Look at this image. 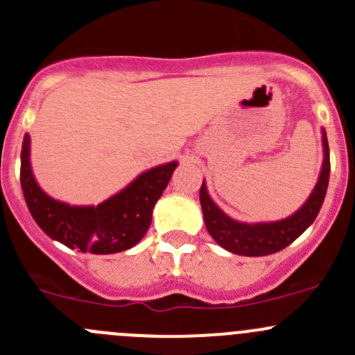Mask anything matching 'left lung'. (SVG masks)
Returning a JSON list of instances; mask_svg holds the SVG:
<instances>
[{
    "label": "left lung",
    "mask_w": 355,
    "mask_h": 355,
    "mask_svg": "<svg viewBox=\"0 0 355 355\" xmlns=\"http://www.w3.org/2000/svg\"><path fill=\"white\" fill-rule=\"evenodd\" d=\"M322 148L324 161L320 166L319 180L313 187L312 194L308 196L303 207L294 211L289 217L275 223H241L236 218H231L217 207L208 194L207 184L200 189V201L203 208L205 226L210 236L218 245L230 252L238 256L259 257L275 254L293 243L297 236L312 226L315 217L319 215L320 207L326 198L327 184H329V145H327L326 131L322 129Z\"/></svg>",
    "instance_id": "obj_1"
}]
</instances>
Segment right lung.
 Returning <instances> with one entry per match:
<instances>
[{
  "instance_id": "1",
  "label": "right lung",
  "mask_w": 355,
  "mask_h": 355,
  "mask_svg": "<svg viewBox=\"0 0 355 355\" xmlns=\"http://www.w3.org/2000/svg\"><path fill=\"white\" fill-rule=\"evenodd\" d=\"M177 161L138 175L98 207L54 200L38 185L31 168V138L26 132L21 152V185L35 223L52 240L80 252L117 254L135 247L147 233L152 210L168 187Z\"/></svg>"
}]
</instances>
